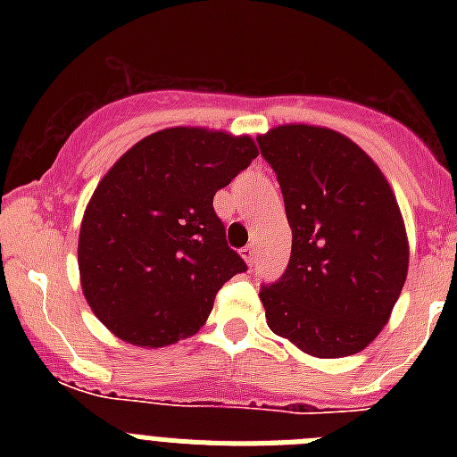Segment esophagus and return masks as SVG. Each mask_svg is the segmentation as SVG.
<instances>
[{"mask_svg":"<svg viewBox=\"0 0 457 457\" xmlns=\"http://www.w3.org/2000/svg\"><path fill=\"white\" fill-rule=\"evenodd\" d=\"M240 253H242V258L247 261V265L256 263V247H253V245H247V247H242Z\"/></svg>","mask_w":457,"mask_h":457,"instance_id":"1","label":"esophagus"}]
</instances>
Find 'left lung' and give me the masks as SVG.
Returning a JSON list of instances; mask_svg holds the SVG:
<instances>
[{"instance_id": "left-lung-1", "label": "left lung", "mask_w": 457, "mask_h": 457, "mask_svg": "<svg viewBox=\"0 0 457 457\" xmlns=\"http://www.w3.org/2000/svg\"><path fill=\"white\" fill-rule=\"evenodd\" d=\"M256 141L293 228L286 272L258 293L268 327L313 357L364 350L407 277L405 224L389 183L354 141L327 128L281 125Z\"/></svg>"}]
</instances>
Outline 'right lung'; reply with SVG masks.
Returning <instances> with one entry per match:
<instances>
[{"instance_id":"add662e5","label":"right lung","mask_w":457,"mask_h":457,"mask_svg":"<svg viewBox=\"0 0 457 457\" xmlns=\"http://www.w3.org/2000/svg\"><path fill=\"white\" fill-rule=\"evenodd\" d=\"M253 157L249 137L169 128L109 169L78 245L84 297L109 332L141 348L199 332L217 290L247 272L212 199Z\"/></svg>"}]
</instances>
